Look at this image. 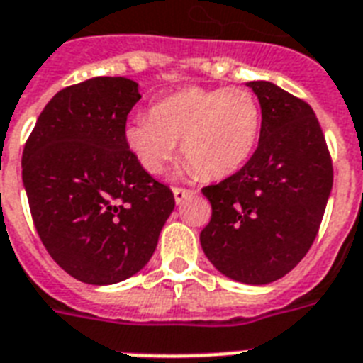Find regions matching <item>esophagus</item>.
<instances>
[{"label": "esophagus", "mask_w": 363, "mask_h": 363, "mask_svg": "<svg viewBox=\"0 0 363 363\" xmlns=\"http://www.w3.org/2000/svg\"><path fill=\"white\" fill-rule=\"evenodd\" d=\"M173 196H175V201H177V205H179V203H182L184 199L192 198L194 192L192 190H186V188H173Z\"/></svg>", "instance_id": "obj_1"}]
</instances>
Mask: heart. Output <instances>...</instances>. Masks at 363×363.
<instances>
[{
  "instance_id": "heart-1",
  "label": "heart",
  "mask_w": 363,
  "mask_h": 363,
  "mask_svg": "<svg viewBox=\"0 0 363 363\" xmlns=\"http://www.w3.org/2000/svg\"><path fill=\"white\" fill-rule=\"evenodd\" d=\"M262 111L242 88H184L150 107L148 116L125 124L124 139L141 167L164 173L181 141L190 169L224 179L241 169L258 145Z\"/></svg>"
}]
</instances>
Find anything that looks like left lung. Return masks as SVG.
Listing matches in <instances>:
<instances>
[{
    "label": "left lung",
    "mask_w": 363,
    "mask_h": 363,
    "mask_svg": "<svg viewBox=\"0 0 363 363\" xmlns=\"http://www.w3.org/2000/svg\"><path fill=\"white\" fill-rule=\"evenodd\" d=\"M262 130L238 173L201 192L211 222L199 233L222 275L267 284L301 262L315 241L333 184V165L315 111L273 82L252 81Z\"/></svg>",
    "instance_id": "left-lung-1"
}]
</instances>
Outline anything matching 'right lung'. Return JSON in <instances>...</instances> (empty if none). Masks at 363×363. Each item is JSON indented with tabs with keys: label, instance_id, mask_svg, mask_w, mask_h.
I'll return each mask as SVG.
<instances>
[{
	"label": "right lung",
	"instance_id": "right-lung-1",
	"mask_svg": "<svg viewBox=\"0 0 363 363\" xmlns=\"http://www.w3.org/2000/svg\"><path fill=\"white\" fill-rule=\"evenodd\" d=\"M137 86L124 77H94L60 90L22 152L37 233L54 262L86 284H115L141 271L175 209L173 192L125 145Z\"/></svg>",
	"mask_w": 363,
	"mask_h": 363
}]
</instances>
